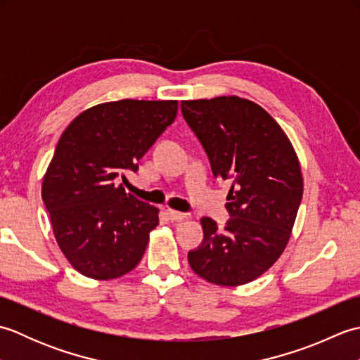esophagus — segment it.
<instances>
[{"label": "esophagus", "instance_id": "esophagus-1", "mask_svg": "<svg viewBox=\"0 0 360 360\" xmlns=\"http://www.w3.org/2000/svg\"><path fill=\"white\" fill-rule=\"evenodd\" d=\"M165 215H167V218H168V219L172 221V223H176V221H182V219H186V218H187L186 213H182V212H176V210H172V209L165 210Z\"/></svg>", "mask_w": 360, "mask_h": 360}]
</instances>
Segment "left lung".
Listing matches in <instances>:
<instances>
[{
  "mask_svg": "<svg viewBox=\"0 0 360 360\" xmlns=\"http://www.w3.org/2000/svg\"><path fill=\"white\" fill-rule=\"evenodd\" d=\"M181 111L215 178L232 182V218L224 229L201 219L204 241L188 252L190 267L213 285H246L277 262L290 238L303 196L297 153L271 114L248 98L182 101Z\"/></svg>",
  "mask_w": 360,
  "mask_h": 360,
  "instance_id": "obj_1",
  "label": "left lung"
}]
</instances>
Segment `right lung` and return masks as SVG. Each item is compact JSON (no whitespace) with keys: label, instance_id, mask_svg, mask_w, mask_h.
<instances>
[{"label":"right lung","instance_id":"add662e5","mask_svg":"<svg viewBox=\"0 0 360 360\" xmlns=\"http://www.w3.org/2000/svg\"><path fill=\"white\" fill-rule=\"evenodd\" d=\"M178 114V101L96 105L80 112L57 143L41 198L60 250L75 271L111 280L133 271L147 249L159 210L116 184Z\"/></svg>","mask_w":360,"mask_h":360}]
</instances>
